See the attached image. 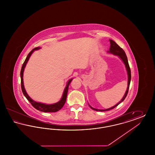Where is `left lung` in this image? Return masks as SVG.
I'll return each mask as SVG.
<instances>
[{"mask_svg": "<svg viewBox=\"0 0 155 155\" xmlns=\"http://www.w3.org/2000/svg\"><path fill=\"white\" fill-rule=\"evenodd\" d=\"M110 41V49L109 51H107L108 53H110L113 55L115 56H117L119 57V58L121 59L123 62L124 63V65H125V68H126V70L127 72V75H128V86H127V88L125 91V94L124 96L123 97V98L121 99V100L117 103L116 105L113 106V107H110L109 109H95L94 107H92V106H91L89 104V107L94 110L99 111H104L110 110L111 109H114V107H116V106H117L120 103H121L124 99H125L126 96L127 95L128 92V89H129V87H130V82H131V70L128 64V59H127V57L126 56L125 52L124 51V50L120 48L118 45L114 41H113L111 39H109Z\"/></svg>", "mask_w": 155, "mask_h": 155, "instance_id": "8db88e82", "label": "left lung"}]
</instances>
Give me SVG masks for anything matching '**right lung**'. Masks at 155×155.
<instances>
[{
	"label": "right lung",
	"mask_w": 155,
	"mask_h": 155,
	"mask_svg": "<svg viewBox=\"0 0 155 155\" xmlns=\"http://www.w3.org/2000/svg\"><path fill=\"white\" fill-rule=\"evenodd\" d=\"M41 48V47H37L34 48V49H32L31 52L29 53V54H28L27 57L26 58V59L25 60L23 64H22V67H21V72H20V77H21V89H22V93L24 94V95L25 97L27 99V100L31 103V104L32 105V106L34 107H35L38 110L41 111L42 112L45 113H47V112H56L60 110L63 106H64V103L66 101L67 95V92H68V87L69 85L70 84V82L73 80V78H71L67 82L66 86L65 87V88L64 89L63 95L61 96V99L59 101V102H56L55 103H53V104H45V103H41V102H38L35 101H34L32 98L30 97V96L28 95V94L27 93L25 88H24V81H23V75H24V69L25 67L26 66V64L28 62V61L29 60L31 56V54L33 53V52L35 51H37L40 49Z\"/></svg>",
	"instance_id": "add662e5"
}]
</instances>
